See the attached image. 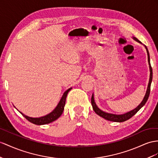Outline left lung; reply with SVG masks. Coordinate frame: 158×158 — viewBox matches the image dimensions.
I'll use <instances>...</instances> for the list:
<instances>
[{
	"label": "left lung",
	"instance_id": "8db88e82",
	"mask_svg": "<svg viewBox=\"0 0 158 158\" xmlns=\"http://www.w3.org/2000/svg\"><path fill=\"white\" fill-rule=\"evenodd\" d=\"M133 39H134L136 41H137L138 43H141L139 41V40L137 39L135 37H133ZM145 48H146L147 51V53H148V63H149V71H150V75H149V83L148 85V89L146 91V94L145 95V97L143 98V99L141 103L134 110H133L130 111H129L127 113H125L124 114H121V115H116V114H109V113H106L102 110H101L97 106V105L95 102L94 100V94L92 95L91 97V104H92V107L93 109H94V111L98 115L101 116L102 118L106 119L108 121H114V122H123V121H126L129 119H130L131 117H133L134 115L145 104V103L147 102V101L148 99V98L149 96V94H150V87H151V83L152 81V76H153V73H152V68L151 67V64H150V58H149V53L148 48L146 47V46H145Z\"/></svg>",
	"mask_w": 158,
	"mask_h": 158
}]
</instances>
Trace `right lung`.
Wrapping results in <instances>:
<instances>
[{
	"label": "right lung",
	"instance_id": "right-lung-1",
	"mask_svg": "<svg viewBox=\"0 0 158 158\" xmlns=\"http://www.w3.org/2000/svg\"><path fill=\"white\" fill-rule=\"evenodd\" d=\"M72 88L68 89L64 93L61 99H60L59 103L57 105V106L55 108V110L51 112L50 114H48V115H46L43 117H40V118H30V117H29V116L24 115L23 114H22L21 112H20V113H21V114L24 117H25V118L28 121H30L31 123H33L35 125H44V124L50 123L52 122V121H55L56 119H57L63 114L64 105H65L67 95L68 94L69 91Z\"/></svg>",
	"mask_w": 158,
	"mask_h": 158
}]
</instances>
